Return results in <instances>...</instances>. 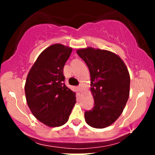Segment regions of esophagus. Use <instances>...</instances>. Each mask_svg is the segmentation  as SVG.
Returning a JSON list of instances; mask_svg holds the SVG:
<instances>
[{"mask_svg":"<svg viewBox=\"0 0 155 155\" xmlns=\"http://www.w3.org/2000/svg\"><path fill=\"white\" fill-rule=\"evenodd\" d=\"M78 88H79V92H81V90H82V85H81V84H79V86H78Z\"/></svg>","mask_w":155,"mask_h":155,"instance_id":"obj_1","label":"esophagus"}]
</instances>
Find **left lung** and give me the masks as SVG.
<instances>
[{
    "instance_id": "obj_1",
    "label": "left lung",
    "mask_w": 155,
    "mask_h": 155,
    "mask_svg": "<svg viewBox=\"0 0 155 155\" xmlns=\"http://www.w3.org/2000/svg\"><path fill=\"white\" fill-rule=\"evenodd\" d=\"M76 52L89 68L94 97V107L84 112L85 120L92 127L104 128L119 118L128 100V70L111 51L87 48Z\"/></svg>"
}]
</instances>
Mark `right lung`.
<instances>
[{"instance_id": "right-lung-1", "label": "right lung", "mask_w": 155, "mask_h": 155, "mask_svg": "<svg viewBox=\"0 0 155 155\" xmlns=\"http://www.w3.org/2000/svg\"><path fill=\"white\" fill-rule=\"evenodd\" d=\"M72 49L57 44L41 53L27 76V104L35 118L49 127L68 120L76 104V92L65 84L63 68Z\"/></svg>"}]
</instances>
